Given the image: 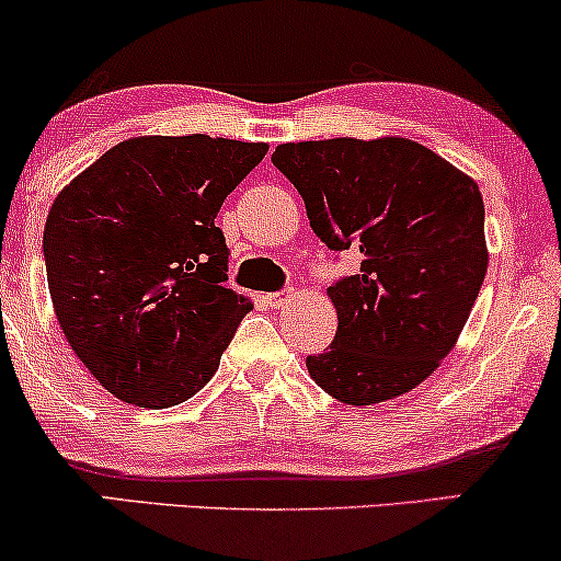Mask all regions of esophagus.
Segmentation results:
<instances>
[{"instance_id":"esophagus-1","label":"esophagus","mask_w":561,"mask_h":561,"mask_svg":"<svg viewBox=\"0 0 561 561\" xmlns=\"http://www.w3.org/2000/svg\"><path fill=\"white\" fill-rule=\"evenodd\" d=\"M288 298H290L288 294H267L265 304H267V307H273V309H280V307H286Z\"/></svg>"}]
</instances>
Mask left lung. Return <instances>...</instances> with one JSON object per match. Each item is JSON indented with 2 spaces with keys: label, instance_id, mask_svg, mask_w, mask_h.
<instances>
[{
  "label": "left lung",
  "instance_id": "left-lung-1",
  "mask_svg": "<svg viewBox=\"0 0 561 561\" xmlns=\"http://www.w3.org/2000/svg\"><path fill=\"white\" fill-rule=\"evenodd\" d=\"M273 164L314 234L360 254V271L327 288L337 334L309 355V376L355 407L420 387L456 345L486 273L477 183L399 136L280 144Z\"/></svg>",
  "mask_w": 561,
  "mask_h": 561
}]
</instances>
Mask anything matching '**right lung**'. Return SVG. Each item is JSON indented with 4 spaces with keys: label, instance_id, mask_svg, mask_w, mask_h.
Listing matches in <instances>:
<instances>
[{
    "label": "right lung",
    "instance_id": "obj_1",
    "mask_svg": "<svg viewBox=\"0 0 561 561\" xmlns=\"http://www.w3.org/2000/svg\"><path fill=\"white\" fill-rule=\"evenodd\" d=\"M267 144L136 136L56 195L43 229L48 290L71 351L123 402L180 404L206 387L250 298L224 286L214 218Z\"/></svg>",
    "mask_w": 561,
    "mask_h": 561
}]
</instances>
